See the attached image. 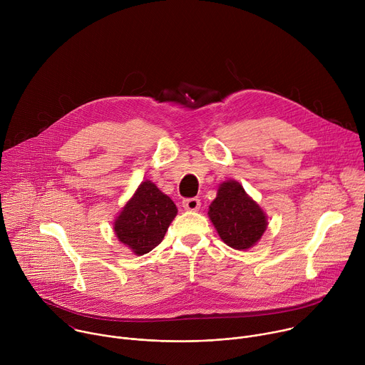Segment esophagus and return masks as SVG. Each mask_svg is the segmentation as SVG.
Instances as JSON below:
<instances>
[{
	"label": "esophagus",
	"instance_id": "esophagus-1",
	"mask_svg": "<svg viewBox=\"0 0 365 365\" xmlns=\"http://www.w3.org/2000/svg\"><path fill=\"white\" fill-rule=\"evenodd\" d=\"M182 205L186 211H197L200 207V200L197 197H187V199H183Z\"/></svg>",
	"mask_w": 365,
	"mask_h": 365
}]
</instances>
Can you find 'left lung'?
Masks as SVG:
<instances>
[{
	"label": "left lung",
	"instance_id": "8db88e82",
	"mask_svg": "<svg viewBox=\"0 0 365 365\" xmlns=\"http://www.w3.org/2000/svg\"><path fill=\"white\" fill-rule=\"evenodd\" d=\"M207 214L221 240L235 250L250 248L262 238L267 228L262 207L234 180L224 182L220 186Z\"/></svg>",
	"mask_w": 365,
	"mask_h": 365
}]
</instances>
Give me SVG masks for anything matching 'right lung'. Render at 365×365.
Here are the masks:
<instances>
[{"label": "right lung", "instance_id": "right-lung-1", "mask_svg": "<svg viewBox=\"0 0 365 365\" xmlns=\"http://www.w3.org/2000/svg\"><path fill=\"white\" fill-rule=\"evenodd\" d=\"M178 214L173 200L154 183L143 182L115 220L117 238L134 254L143 255L158 247Z\"/></svg>", "mask_w": 365, "mask_h": 365}]
</instances>
